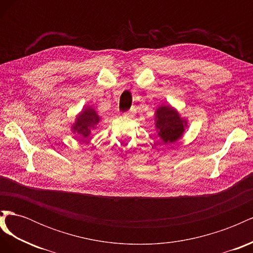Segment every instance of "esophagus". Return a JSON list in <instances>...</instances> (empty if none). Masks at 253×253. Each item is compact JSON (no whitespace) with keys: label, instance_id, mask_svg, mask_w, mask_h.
Masks as SVG:
<instances>
[{"label":"esophagus","instance_id":"1","mask_svg":"<svg viewBox=\"0 0 253 253\" xmlns=\"http://www.w3.org/2000/svg\"><path fill=\"white\" fill-rule=\"evenodd\" d=\"M124 115H125V116H126V117H133L134 115H135V113H134L133 111H129V112H126V113H125Z\"/></svg>","mask_w":253,"mask_h":253}]
</instances>
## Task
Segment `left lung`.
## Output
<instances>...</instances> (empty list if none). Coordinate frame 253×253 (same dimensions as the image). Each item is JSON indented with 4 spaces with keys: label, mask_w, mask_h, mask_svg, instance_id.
<instances>
[{
    "label": "left lung",
    "mask_w": 253,
    "mask_h": 253,
    "mask_svg": "<svg viewBox=\"0 0 253 253\" xmlns=\"http://www.w3.org/2000/svg\"><path fill=\"white\" fill-rule=\"evenodd\" d=\"M156 129L165 143H171L182 136L187 121L180 118L177 111L170 105H162L155 113Z\"/></svg>",
    "instance_id": "8db88e82"
}]
</instances>
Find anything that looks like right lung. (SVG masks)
Wrapping results in <instances>:
<instances>
[{"label": "right lung", "instance_id": "1", "mask_svg": "<svg viewBox=\"0 0 253 253\" xmlns=\"http://www.w3.org/2000/svg\"><path fill=\"white\" fill-rule=\"evenodd\" d=\"M99 121H100V118H99L95 110L91 109L90 106H86L78 115L72 129L74 133L79 134L83 138H86L90 133V129L94 128L99 124Z\"/></svg>", "mask_w": 253, "mask_h": 253}]
</instances>
